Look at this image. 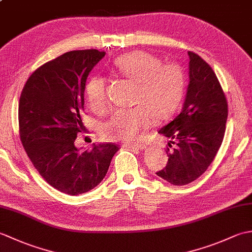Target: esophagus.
Returning a JSON list of instances; mask_svg holds the SVG:
<instances>
[{"label":"esophagus","instance_id":"obj_1","mask_svg":"<svg viewBox=\"0 0 252 252\" xmlns=\"http://www.w3.org/2000/svg\"><path fill=\"white\" fill-rule=\"evenodd\" d=\"M126 148H131V149H137V151H142V149L146 148V146L144 145V144H136V145H131V144H126V145H123Z\"/></svg>","mask_w":252,"mask_h":252}]
</instances>
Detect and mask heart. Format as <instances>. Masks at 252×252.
<instances>
[{
	"mask_svg": "<svg viewBox=\"0 0 252 252\" xmlns=\"http://www.w3.org/2000/svg\"><path fill=\"white\" fill-rule=\"evenodd\" d=\"M116 67L123 77L137 84L130 109L116 111L105 123L103 134L108 141L133 143L152 126L154 118L162 121L173 114L183 97L185 72L179 63H161L147 52L135 51L117 58ZM90 108L96 114L109 109L107 81L94 74L84 85Z\"/></svg>",
	"mask_w": 252,
	"mask_h": 252,
	"instance_id": "1",
	"label": "heart"
}]
</instances>
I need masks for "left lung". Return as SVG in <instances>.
Returning a JSON list of instances; mask_svg holds the SVG:
<instances>
[{
	"mask_svg": "<svg viewBox=\"0 0 252 252\" xmlns=\"http://www.w3.org/2000/svg\"><path fill=\"white\" fill-rule=\"evenodd\" d=\"M189 84L183 109L158 131L170 142L167 165L156 174L176 186L191 183L215 160L228 111L225 94L212 68L196 53L189 51Z\"/></svg>",
	"mask_w": 252,
	"mask_h": 252,
	"instance_id": "obj_1",
	"label": "left lung"
}]
</instances>
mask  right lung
<instances>
[{"label": "right lung", "instance_id": "add662e5", "mask_svg": "<svg viewBox=\"0 0 252 252\" xmlns=\"http://www.w3.org/2000/svg\"><path fill=\"white\" fill-rule=\"evenodd\" d=\"M105 54L67 52L35 69L20 94L19 137L30 161L51 186L71 196L97 186L119 149L114 143L91 151L74 146L83 130L84 85Z\"/></svg>", "mask_w": 252, "mask_h": 252}]
</instances>
